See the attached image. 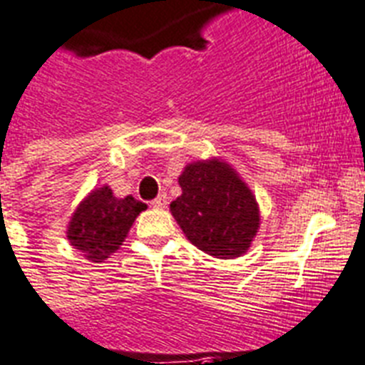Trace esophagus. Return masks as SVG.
I'll return each mask as SVG.
<instances>
[{
    "label": "esophagus",
    "instance_id": "34e87169",
    "mask_svg": "<svg viewBox=\"0 0 365 365\" xmlns=\"http://www.w3.org/2000/svg\"><path fill=\"white\" fill-rule=\"evenodd\" d=\"M153 207H155V209H165V205H168V195L165 194H160L158 195V197H156L155 201H153Z\"/></svg>",
    "mask_w": 365,
    "mask_h": 365
}]
</instances>
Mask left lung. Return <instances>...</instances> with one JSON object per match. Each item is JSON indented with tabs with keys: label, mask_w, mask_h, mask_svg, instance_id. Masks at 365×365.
<instances>
[{
	"label": "left lung",
	"mask_w": 365,
	"mask_h": 365,
	"mask_svg": "<svg viewBox=\"0 0 365 365\" xmlns=\"http://www.w3.org/2000/svg\"><path fill=\"white\" fill-rule=\"evenodd\" d=\"M179 186L182 194L171 201L170 210L190 242L218 259L248 252L261 215L254 192L233 165L216 156L190 162Z\"/></svg>",
	"instance_id": "obj_1"
}]
</instances>
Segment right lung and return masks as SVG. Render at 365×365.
<instances>
[{
    "label": "right lung",
    "instance_id": "obj_1",
    "mask_svg": "<svg viewBox=\"0 0 365 365\" xmlns=\"http://www.w3.org/2000/svg\"><path fill=\"white\" fill-rule=\"evenodd\" d=\"M147 209L132 195L115 197L108 185L93 188L80 201L67 225L71 246L93 263H102L121 248L134 220Z\"/></svg>",
    "mask_w": 365,
    "mask_h": 365
}]
</instances>
